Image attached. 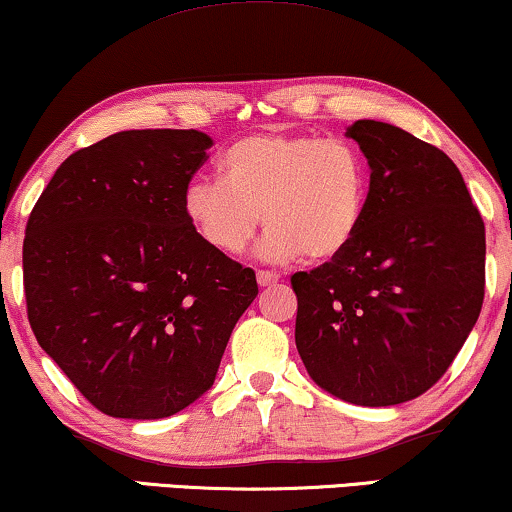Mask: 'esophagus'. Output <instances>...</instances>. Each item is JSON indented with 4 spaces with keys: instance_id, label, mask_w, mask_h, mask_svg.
I'll return each instance as SVG.
<instances>
[{
    "instance_id": "obj_1",
    "label": "esophagus",
    "mask_w": 512,
    "mask_h": 512,
    "mask_svg": "<svg viewBox=\"0 0 512 512\" xmlns=\"http://www.w3.org/2000/svg\"><path fill=\"white\" fill-rule=\"evenodd\" d=\"M256 279H258V284H261V286H272V284L279 282V275H277V272H270V270H258Z\"/></svg>"
}]
</instances>
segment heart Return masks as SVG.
<instances>
[{
	"label": "heart",
	"instance_id": "heart-1",
	"mask_svg": "<svg viewBox=\"0 0 512 512\" xmlns=\"http://www.w3.org/2000/svg\"><path fill=\"white\" fill-rule=\"evenodd\" d=\"M216 181H193L184 214L200 242L237 256L268 226L263 256L326 263L359 235L370 202V165L352 142L300 132H254L216 163Z\"/></svg>",
	"mask_w": 512,
	"mask_h": 512
}]
</instances>
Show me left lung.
<instances>
[{
	"mask_svg": "<svg viewBox=\"0 0 512 512\" xmlns=\"http://www.w3.org/2000/svg\"><path fill=\"white\" fill-rule=\"evenodd\" d=\"M370 165L366 219L345 254L296 272V347L328 394L398 405L429 391L480 317L485 221L443 151L396 125L356 121Z\"/></svg>",
	"mask_w": 512,
	"mask_h": 512,
	"instance_id": "1",
	"label": "left lung"
}]
</instances>
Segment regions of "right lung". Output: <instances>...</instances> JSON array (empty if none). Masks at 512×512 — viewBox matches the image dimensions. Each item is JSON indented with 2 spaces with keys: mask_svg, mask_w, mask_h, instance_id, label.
Wrapping results in <instances>:
<instances>
[{
  "mask_svg": "<svg viewBox=\"0 0 512 512\" xmlns=\"http://www.w3.org/2000/svg\"><path fill=\"white\" fill-rule=\"evenodd\" d=\"M209 146L198 130L116 132L72 153L27 219L34 338L109 417H170L205 394L258 296L256 272L184 214Z\"/></svg>",
  "mask_w": 512,
  "mask_h": 512,
  "instance_id": "obj_1",
  "label": "right lung"
}]
</instances>
